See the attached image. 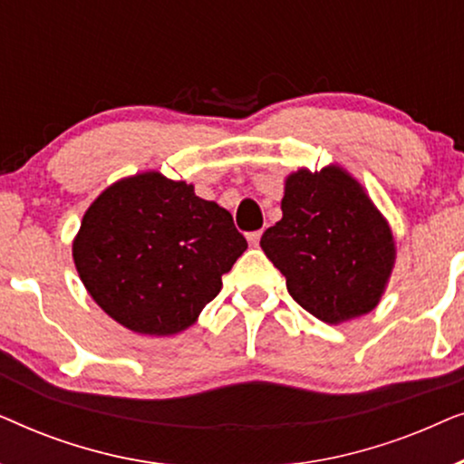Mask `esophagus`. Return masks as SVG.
Segmentation results:
<instances>
[{"mask_svg": "<svg viewBox=\"0 0 464 464\" xmlns=\"http://www.w3.org/2000/svg\"><path fill=\"white\" fill-rule=\"evenodd\" d=\"M259 238H262V230H256V232L246 234V240H249V243H251L253 246L259 245Z\"/></svg>", "mask_w": 464, "mask_h": 464, "instance_id": "obj_1", "label": "esophagus"}]
</instances>
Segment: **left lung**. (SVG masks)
<instances>
[{
    "label": "left lung",
    "instance_id": "1",
    "mask_svg": "<svg viewBox=\"0 0 464 464\" xmlns=\"http://www.w3.org/2000/svg\"><path fill=\"white\" fill-rule=\"evenodd\" d=\"M281 208L283 219L259 245L281 270L289 295L325 323L376 308L395 264V245L363 188L342 169H302L285 183Z\"/></svg>",
    "mask_w": 464,
    "mask_h": 464
}]
</instances>
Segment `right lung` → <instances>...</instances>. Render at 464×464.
<instances>
[{
	"instance_id": "obj_1",
	"label": "right lung",
	"mask_w": 464,
	"mask_h": 464,
	"mask_svg": "<svg viewBox=\"0 0 464 464\" xmlns=\"http://www.w3.org/2000/svg\"><path fill=\"white\" fill-rule=\"evenodd\" d=\"M246 240L232 215L186 181L141 173L107 188L73 240L92 300L137 334L173 335L219 294Z\"/></svg>"
}]
</instances>
